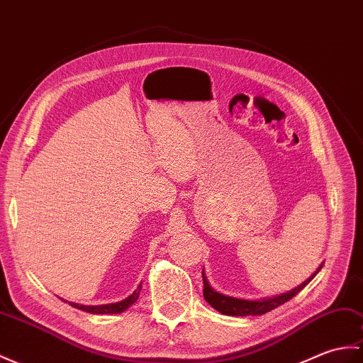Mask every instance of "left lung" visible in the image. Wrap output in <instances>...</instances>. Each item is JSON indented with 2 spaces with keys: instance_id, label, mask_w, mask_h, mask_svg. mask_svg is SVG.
I'll list each match as a JSON object with an SVG mask.
<instances>
[{
  "instance_id": "8db88e82",
  "label": "left lung",
  "mask_w": 363,
  "mask_h": 363,
  "mask_svg": "<svg viewBox=\"0 0 363 363\" xmlns=\"http://www.w3.org/2000/svg\"><path fill=\"white\" fill-rule=\"evenodd\" d=\"M320 269H322V266L317 269L313 277H309L305 283H301L300 286H297L296 289H292V291L286 292V294H281V296L272 297V298L254 300V301L227 297V296H223V294H220V292L213 291L212 286L208 284L204 272H202V281H204V298L210 306L215 308L218 313H221L224 315H263V314L269 313V311L281 306L283 303L291 300L294 296H297V294L303 288H305V286L318 274Z\"/></svg>"
}]
</instances>
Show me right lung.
<instances>
[{"label": "right lung", "instance_id": "obj_1", "mask_svg": "<svg viewBox=\"0 0 363 363\" xmlns=\"http://www.w3.org/2000/svg\"><path fill=\"white\" fill-rule=\"evenodd\" d=\"M142 286L134 291L128 298H125L122 301H117V303H109V305H100V306H85V305H79V303H69L71 306L82 309V311H86V313L91 314H119L123 313L126 308H130L134 301L139 298V294H140Z\"/></svg>", "mask_w": 363, "mask_h": 363}]
</instances>
